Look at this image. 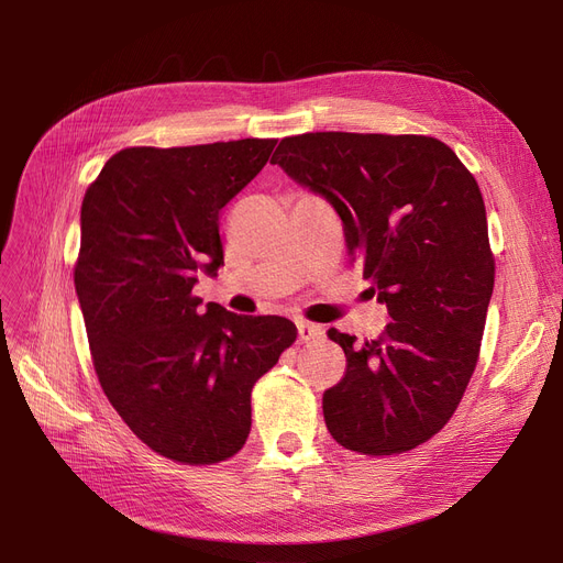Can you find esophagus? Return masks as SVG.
<instances>
[{"mask_svg":"<svg viewBox=\"0 0 563 563\" xmlns=\"http://www.w3.org/2000/svg\"><path fill=\"white\" fill-rule=\"evenodd\" d=\"M297 333H299V340L301 342H310L314 338H321V327H317V323H308V321H299L297 323Z\"/></svg>","mask_w":563,"mask_h":563,"instance_id":"1","label":"esophagus"}]
</instances>
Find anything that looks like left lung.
Instances as JSON below:
<instances>
[{"label": "left lung", "instance_id": "8db88e82", "mask_svg": "<svg viewBox=\"0 0 563 563\" xmlns=\"http://www.w3.org/2000/svg\"><path fill=\"white\" fill-rule=\"evenodd\" d=\"M294 183L342 219L393 321L376 340L335 329L346 372L323 393V420L342 448L390 456L438 433L475 372L495 280L479 185L431 136L310 132L276 147Z\"/></svg>", "mask_w": 563, "mask_h": 563}]
</instances>
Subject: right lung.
<instances>
[{"label": "right lung", "mask_w": 563, "mask_h": 563, "mask_svg": "<svg viewBox=\"0 0 563 563\" xmlns=\"http://www.w3.org/2000/svg\"><path fill=\"white\" fill-rule=\"evenodd\" d=\"M274 145L125 147L81 202L75 289L100 386L136 438L177 463L244 448L255 380L297 340L285 317L202 308L191 294L198 272L223 264L219 212Z\"/></svg>", "instance_id": "1"}]
</instances>
